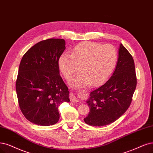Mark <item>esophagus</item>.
<instances>
[{
  "mask_svg": "<svg viewBox=\"0 0 153 153\" xmlns=\"http://www.w3.org/2000/svg\"><path fill=\"white\" fill-rule=\"evenodd\" d=\"M70 100H71V101H72V102H73V103H77V102H79L78 99L75 97L74 95L72 93L70 94Z\"/></svg>",
  "mask_w": 153,
  "mask_h": 153,
  "instance_id": "1",
  "label": "esophagus"
}]
</instances>
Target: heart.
Segmentation results:
<instances>
[{
  "label": "heart",
  "instance_id": "1",
  "mask_svg": "<svg viewBox=\"0 0 153 153\" xmlns=\"http://www.w3.org/2000/svg\"><path fill=\"white\" fill-rule=\"evenodd\" d=\"M118 60L116 48L111 45L83 42L74 48L72 54L62 53L59 65L64 77L69 80L80 72L82 73L71 81L74 88L99 86L114 72Z\"/></svg>",
  "mask_w": 153,
  "mask_h": 153
}]
</instances>
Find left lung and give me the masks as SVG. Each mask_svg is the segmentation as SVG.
I'll return each mask as SVG.
<instances>
[{"mask_svg": "<svg viewBox=\"0 0 153 153\" xmlns=\"http://www.w3.org/2000/svg\"><path fill=\"white\" fill-rule=\"evenodd\" d=\"M137 85L134 59L120 43L115 69L109 79L90 93L86 101L88 115L84 118L89 126L102 127L114 122L131 103Z\"/></svg>", "mask_w": 153, "mask_h": 153, "instance_id": "8db88e82", "label": "left lung"}]
</instances>
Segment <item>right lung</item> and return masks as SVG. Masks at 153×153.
<instances>
[{
	"label": "right lung",
	"mask_w": 153,
	"mask_h": 153,
	"mask_svg": "<svg viewBox=\"0 0 153 153\" xmlns=\"http://www.w3.org/2000/svg\"><path fill=\"white\" fill-rule=\"evenodd\" d=\"M64 39L39 42L28 50L20 62L16 89L22 114L40 126L59 120V106L69 102V91L60 76L59 60L65 49Z\"/></svg>",
	"instance_id": "add662e5"
}]
</instances>
